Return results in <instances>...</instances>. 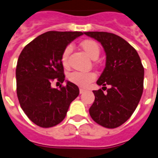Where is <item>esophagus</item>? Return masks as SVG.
Listing matches in <instances>:
<instances>
[{"mask_svg":"<svg viewBox=\"0 0 158 158\" xmlns=\"http://www.w3.org/2000/svg\"><path fill=\"white\" fill-rule=\"evenodd\" d=\"M84 92H85V90H84V89H79V93H80V94H84Z\"/></svg>","mask_w":158,"mask_h":158,"instance_id":"esophagus-1","label":"esophagus"}]
</instances>
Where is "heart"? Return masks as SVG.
Masks as SVG:
<instances>
[{
	"mask_svg": "<svg viewBox=\"0 0 158 158\" xmlns=\"http://www.w3.org/2000/svg\"><path fill=\"white\" fill-rule=\"evenodd\" d=\"M82 49L86 52L91 59L96 60L100 54V48L98 43L94 40H84L80 43ZM71 52V47L67 46L64 48L60 57V61L64 67L68 66V58ZM69 80L73 84L81 88H86L96 79V74L94 72L74 71L69 74Z\"/></svg>",
	"mask_w": 158,
	"mask_h": 158,
	"instance_id": "1",
	"label": "heart"
}]
</instances>
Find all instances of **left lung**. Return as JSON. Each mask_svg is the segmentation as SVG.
<instances>
[{
	"instance_id": "8db88e82",
	"label": "left lung",
	"mask_w": 158,
	"mask_h": 158,
	"mask_svg": "<svg viewBox=\"0 0 158 158\" xmlns=\"http://www.w3.org/2000/svg\"><path fill=\"white\" fill-rule=\"evenodd\" d=\"M98 41L106 52V67L97 84L106 89L94 90L95 100L89 108L92 119L109 129L119 127L132 115L143 90L144 69L135 48L125 39L106 32H85Z\"/></svg>"
}]
</instances>
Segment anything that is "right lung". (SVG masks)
I'll return each mask as SVG.
<instances>
[{
	"label": "right lung",
	"instance_id": "add662e5",
	"mask_svg": "<svg viewBox=\"0 0 158 158\" xmlns=\"http://www.w3.org/2000/svg\"><path fill=\"white\" fill-rule=\"evenodd\" d=\"M83 34L49 31L25 46L19 56L15 72L19 102L27 116L40 127L61 122L70 103L79 96V88L71 82L60 85V89L52 88V83L64 82L61 54L69 43Z\"/></svg>",
	"mask_w": 158,
	"mask_h": 158
}]
</instances>
